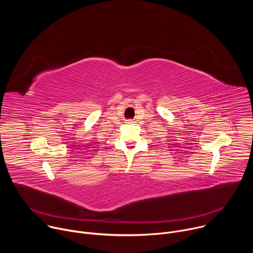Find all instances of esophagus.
Wrapping results in <instances>:
<instances>
[{
  "label": "esophagus",
  "mask_w": 253,
  "mask_h": 253,
  "mask_svg": "<svg viewBox=\"0 0 253 253\" xmlns=\"http://www.w3.org/2000/svg\"><path fill=\"white\" fill-rule=\"evenodd\" d=\"M128 123H133V121H131V120H130Z\"/></svg>",
  "instance_id": "esophagus-1"
}]
</instances>
